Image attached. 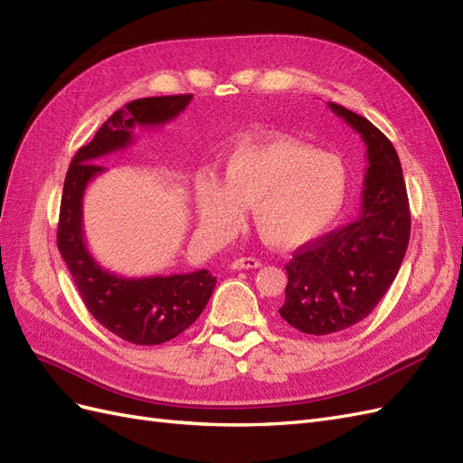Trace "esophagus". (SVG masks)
Returning <instances> with one entry per match:
<instances>
[{"mask_svg":"<svg viewBox=\"0 0 463 463\" xmlns=\"http://www.w3.org/2000/svg\"><path fill=\"white\" fill-rule=\"evenodd\" d=\"M233 270H249V269H260V260L253 257H241L232 262Z\"/></svg>","mask_w":463,"mask_h":463,"instance_id":"34e87169","label":"esophagus"}]
</instances>
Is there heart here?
I'll return each instance as SVG.
<instances>
[{
	"label": "heart",
	"mask_w": 463,
	"mask_h": 463,
	"mask_svg": "<svg viewBox=\"0 0 463 463\" xmlns=\"http://www.w3.org/2000/svg\"><path fill=\"white\" fill-rule=\"evenodd\" d=\"M347 194L345 162L293 138L235 148L223 160V181L208 170L194 179L197 216L206 233H233L245 208L253 206L262 241L279 249L305 245L328 232Z\"/></svg>",
	"instance_id": "1"
}]
</instances>
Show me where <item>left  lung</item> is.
I'll use <instances>...</instances> for the list:
<instances>
[{
  "instance_id": "obj_1",
  "label": "left lung",
  "mask_w": 463,
  "mask_h": 463,
  "mask_svg": "<svg viewBox=\"0 0 463 463\" xmlns=\"http://www.w3.org/2000/svg\"><path fill=\"white\" fill-rule=\"evenodd\" d=\"M328 108L367 146L361 214L347 226L299 247L286 264V301L279 317L305 334L325 335L357 325L394 282L410 243V203L398 152L363 116Z\"/></svg>"
}]
</instances>
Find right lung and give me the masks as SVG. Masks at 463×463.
Returning a JSON list of instances; mask_svg holds the SVG:
<instances>
[{
	"label": "right lung",
	"instance_id": "1",
	"mask_svg": "<svg viewBox=\"0 0 463 463\" xmlns=\"http://www.w3.org/2000/svg\"><path fill=\"white\" fill-rule=\"evenodd\" d=\"M193 94L133 100L111 116L69 165L58 226V249L90 315L111 334L137 345L175 338L199 318L216 288L208 270L125 278L94 260L82 232V199L90 181L106 172L96 162L133 145L135 128H160L184 111Z\"/></svg>",
	"mask_w": 463,
	"mask_h": 463
}]
</instances>
